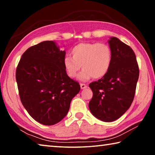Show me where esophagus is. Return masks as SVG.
Instances as JSON below:
<instances>
[{
	"mask_svg": "<svg viewBox=\"0 0 155 155\" xmlns=\"http://www.w3.org/2000/svg\"><path fill=\"white\" fill-rule=\"evenodd\" d=\"M81 88L82 89V90H83V89H85V88H87V86L85 85V84H83V83H81Z\"/></svg>",
	"mask_w": 155,
	"mask_h": 155,
	"instance_id": "34e87169",
	"label": "esophagus"
}]
</instances>
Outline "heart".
I'll use <instances>...</instances> for the list:
<instances>
[{
  "label": "heart",
  "instance_id": "obj_1",
  "mask_svg": "<svg viewBox=\"0 0 155 155\" xmlns=\"http://www.w3.org/2000/svg\"><path fill=\"white\" fill-rule=\"evenodd\" d=\"M71 57L64 59V66L68 76L77 77L82 67L83 70L78 75V79L87 81L104 77L108 72L112 62V52L106 44L97 42L80 43L71 50Z\"/></svg>",
  "mask_w": 155,
  "mask_h": 155
}]
</instances>
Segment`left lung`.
Returning a JSON list of instances; mask_svg holds the SVG:
<instances>
[{
    "label": "left lung",
    "mask_w": 155,
    "mask_h": 155,
    "mask_svg": "<svg viewBox=\"0 0 155 155\" xmlns=\"http://www.w3.org/2000/svg\"><path fill=\"white\" fill-rule=\"evenodd\" d=\"M108 42L112 52L111 67L104 77L89 85L93 92L89 108L103 122L115 121L130 107L140 74L133 49L115 37Z\"/></svg>",
    "instance_id": "8db88e82"
}]
</instances>
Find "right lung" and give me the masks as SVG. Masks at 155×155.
<instances>
[{
  "label": "right lung",
  "mask_w": 155,
  "mask_h": 155,
  "mask_svg": "<svg viewBox=\"0 0 155 155\" xmlns=\"http://www.w3.org/2000/svg\"><path fill=\"white\" fill-rule=\"evenodd\" d=\"M65 56L54 41H45L28 48L18 63L15 78L21 102L41 124L54 125L64 119L81 90L66 74Z\"/></svg>",
  "instance_id": "right-lung-1"
}]
</instances>
